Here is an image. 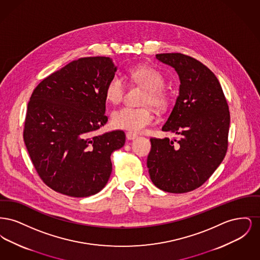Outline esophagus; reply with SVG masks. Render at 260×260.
Wrapping results in <instances>:
<instances>
[{
    "label": "esophagus",
    "instance_id": "34e87169",
    "mask_svg": "<svg viewBox=\"0 0 260 260\" xmlns=\"http://www.w3.org/2000/svg\"><path fill=\"white\" fill-rule=\"evenodd\" d=\"M125 136H126V138H127L128 140H133V139H135V138L137 137V135H135V134H133V133H126Z\"/></svg>",
    "mask_w": 260,
    "mask_h": 260
}]
</instances>
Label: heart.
I'll use <instances>...</instances> for the list:
<instances>
[{"instance_id": "obj_1", "label": "heart", "mask_w": 260, "mask_h": 260, "mask_svg": "<svg viewBox=\"0 0 260 260\" xmlns=\"http://www.w3.org/2000/svg\"><path fill=\"white\" fill-rule=\"evenodd\" d=\"M131 81L145 89L141 104L151 105L156 110H164L170 103V92L165 86V77L161 72L150 66H138L129 70ZM125 92L124 80L114 75L105 87V96L113 104L119 103ZM154 115L148 106L139 108L123 107L112 114V124L129 133H140L152 124Z\"/></svg>"}]
</instances>
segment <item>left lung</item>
Masks as SVG:
<instances>
[{"label": "left lung", "instance_id": "1", "mask_svg": "<svg viewBox=\"0 0 260 260\" xmlns=\"http://www.w3.org/2000/svg\"><path fill=\"white\" fill-rule=\"evenodd\" d=\"M180 79L179 95L164 132L179 138L152 137L147 167L152 182L165 192L187 193L203 185L228 148L230 113L219 81L197 59L182 53H159Z\"/></svg>", "mask_w": 260, "mask_h": 260}]
</instances>
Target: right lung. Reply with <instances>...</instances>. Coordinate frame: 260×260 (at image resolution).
<instances>
[{
	"instance_id": "add662e5",
	"label": "right lung",
	"mask_w": 260,
	"mask_h": 260,
	"mask_svg": "<svg viewBox=\"0 0 260 260\" xmlns=\"http://www.w3.org/2000/svg\"><path fill=\"white\" fill-rule=\"evenodd\" d=\"M109 57H82L45 78L32 92L23 138L38 175L52 190L83 198L99 193L123 147L121 129L100 136L107 123L105 87L115 75Z\"/></svg>"
}]
</instances>
